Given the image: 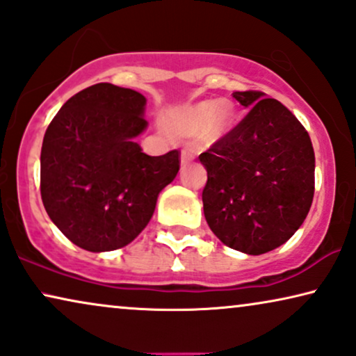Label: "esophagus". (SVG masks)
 I'll return each instance as SVG.
<instances>
[{"label": "esophagus", "instance_id": "obj_1", "mask_svg": "<svg viewBox=\"0 0 356 356\" xmlns=\"http://www.w3.org/2000/svg\"><path fill=\"white\" fill-rule=\"evenodd\" d=\"M191 161H193V151L184 149L181 154V165H187Z\"/></svg>", "mask_w": 356, "mask_h": 356}]
</instances>
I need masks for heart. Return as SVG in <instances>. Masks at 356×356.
I'll return each mask as SVG.
<instances>
[{"mask_svg": "<svg viewBox=\"0 0 356 356\" xmlns=\"http://www.w3.org/2000/svg\"><path fill=\"white\" fill-rule=\"evenodd\" d=\"M236 111L227 101H200L182 107L170 120L175 134L195 138L216 141L233 130Z\"/></svg>", "mask_w": 356, "mask_h": 356, "instance_id": "1", "label": "heart"}]
</instances>
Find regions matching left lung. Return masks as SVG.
<instances>
[{"instance_id":"obj_1","label":"left lung","mask_w":356,"mask_h":356,"mask_svg":"<svg viewBox=\"0 0 356 356\" xmlns=\"http://www.w3.org/2000/svg\"><path fill=\"white\" fill-rule=\"evenodd\" d=\"M249 108L207 153L203 213L227 248L260 255L300 229L314 197V149L300 120L264 92H233Z\"/></svg>"}]
</instances>
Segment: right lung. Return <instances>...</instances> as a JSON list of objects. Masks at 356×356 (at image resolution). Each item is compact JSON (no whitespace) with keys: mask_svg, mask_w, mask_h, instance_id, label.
<instances>
[{"mask_svg":"<svg viewBox=\"0 0 356 356\" xmlns=\"http://www.w3.org/2000/svg\"><path fill=\"white\" fill-rule=\"evenodd\" d=\"M146 97L111 83L68 99L45 131L42 202L78 248L108 252L130 244L179 172V151L148 156L136 143L148 127Z\"/></svg>","mask_w":356,"mask_h":356,"instance_id":"obj_1","label":"right lung"}]
</instances>
